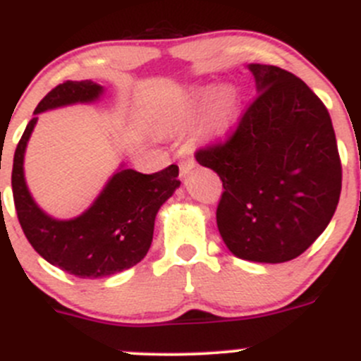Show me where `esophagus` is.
<instances>
[{"mask_svg": "<svg viewBox=\"0 0 361 361\" xmlns=\"http://www.w3.org/2000/svg\"><path fill=\"white\" fill-rule=\"evenodd\" d=\"M196 167V160L194 158H183V160L180 161V173L181 176H185V174L190 173L192 169Z\"/></svg>", "mask_w": 361, "mask_h": 361, "instance_id": "esophagus-1", "label": "esophagus"}]
</instances>
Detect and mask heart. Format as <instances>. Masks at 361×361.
Returning <instances> with one entry per match:
<instances>
[{
    "label": "heart",
    "mask_w": 361,
    "mask_h": 361,
    "mask_svg": "<svg viewBox=\"0 0 361 361\" xmlns=\"http://www.w3.org/2000/svg\"><path fill=\"white\" fill-rule=\"evenodd\" d=\"M201 114V130L210 137H224L231 131L238 114V97L231 87H201L194 89L185 101L180 123Z\"/></svg>",
    "instance_id": "1"
}]
</instances>
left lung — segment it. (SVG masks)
<instances>
[{"mask_svg":"<svg viewBox=\"0 0 361 361\" xmlns=\"http://www.w3.org/2000/svg\"><path fill=\"white\" fill-rule=\"evenodd\" d=\"M257 99L224 142L196 151L222 181L217 228L235 257L298 258L326 230L342 190L331 117L302 80L251 63Z\"/></svg>","mask_w":361,"mask_h":361,"instance_id":"1","label":"left lung"}]
</instances>
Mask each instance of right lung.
<instances>
[{
  "instance_id": "right-lung-1",
  "label": "right lung",
  "mask_w": 361,
  "mask_h": 361,
  "mask_svg": "<svg viewBox=\"0 0 361 361\" xmlns=\"http://www.w3.org/2000/svg\"><path fill=\"white\" fill-rule=\"evenodd\" d=\"M101 94L103 87L92 80H69L46 94L33 114L92 103ZM37 119L33 117L26 126L12 167L13 204L32 247L46 262L78 278H106L139 264L149 251L158 210L180 187L178 165L153 174L121 165L89 210L69 221H59L37 207L25 181V151Z\"/></svg>"
}]
</instances>
